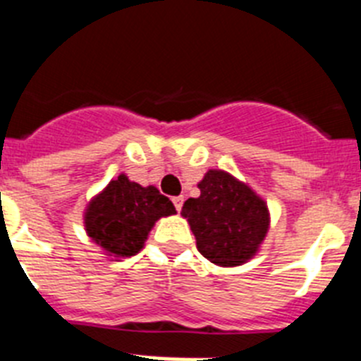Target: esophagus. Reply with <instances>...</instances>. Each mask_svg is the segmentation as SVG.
<instances>
[{
	"label": "esophagus",
	"instance_id": "34e87169",
	"mask_svg": "<svg viewBox=\"0 0 361 361\" xmlns=\"http://www.w3.org/2000/svg\"><path fill=\"white\" fill-rule=\"evenodd\" d=\"M173 204H175V209H177V212H180V209H183V204H184V197L183 195L173 197Z\"/></svg>",
	"mask_w": 361,
	"mask_h": 361
}]
</instances>
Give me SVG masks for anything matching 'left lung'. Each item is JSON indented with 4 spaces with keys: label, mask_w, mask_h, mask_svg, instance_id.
I'll use <instances>...</instances> for the list:
<instances>
[{
    "label": "left lung",
    "mask_w": 361,
    "mask_h": 361,
    "mask_svg": "<svg viewBox=\"0 0 361 361\" xmlns=\"http://www.w3.org/2000/svg\"><path fill=\"white\" fill-rule=\"evenodd\" d=\"M200 195L188 199L180 215L190 222L197 250L209 262L235 267L257 255L269 229V209L247 184L222 170H209Z\"/></svg>",
    "instance_id": "obj_1"
}]
</instances>
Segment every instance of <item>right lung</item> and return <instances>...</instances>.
<instances>
[{
    "label": "right lung",
    "mask_w": 361,
    "mask_h": 361,
    "mask_svg": "<svg viewBox=\"0 0 361 361\" xmlns=\"http://www.w3.org/2000/svg\"><path fill=\"white\" fill-rule=\"evenodd\" d=\"M175 213L171 200L157 188H142L121 173L86 206L85 229L108 257H133L155 222Z\"/></svg>",
    "instance_id": "right-lung-1"
}]
</instances>
